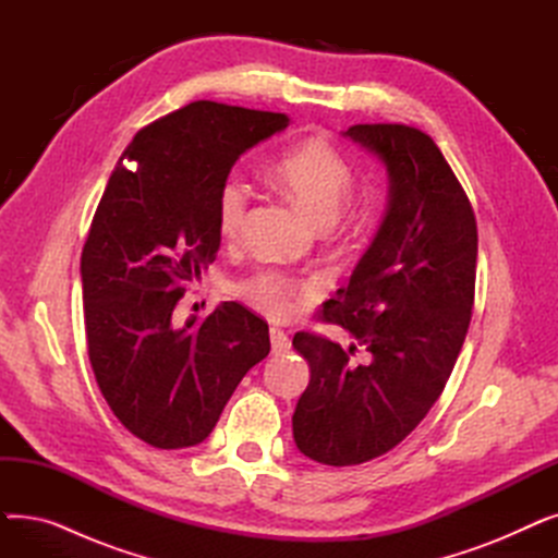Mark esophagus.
I'll return each mask as SVG.
<instances>
[{
	"label": "esophagus",
	"mask_w": 558,
	"mask_h": 558,
	"mask_svg": "<svg viewBox=\"0 0 558 558\" xmlns=\"http://www.w3.org/2000/svg\"><path fill=\"white\" fill-rule=\"evenodd\" d=\"M269 337H271V348H274V353H287L289 345H291V341H289V337H287L280 328H271V330H269Z\"/></svg>",
	"instance_id": "1"
}]
</instances>
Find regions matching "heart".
<instances>
[{"mask_svg":"<svg viewBox=\"0 0 558 558\" xmlns=\"http://www.w3.org/2000/svg\"><path fill=\"white\" fill-rule=\"evenodd\" d=\"M280 187L332 234L341 228V210L353 194L355 173L350 162L324 137H307L284 149L269 167ZM251 205V185L240 173H228L217 190L215 217L223 240H234L244 228ZM240 294L269 316L294 310L299 282L280 269H262L238 284Z\"/></svg>","mask_w":558,"mask_h":558,"instance_id":"heart-1","label":"heart"}]
</instances>
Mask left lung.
I'll return each mask as SVG.
<instances>
[{"instance_id": "left-lung-1", "label": "left lung", "mask_w": 558, "mask_h": 558, "mask_svg": "<svg viewBox=\"0 0 558 558\" xmlns=\"http://www.w3.org/2000/svg\"><path fill=\"white\" fill-rule=\"evenodd\" d=\"M391 175L387 217L345 289L316 320L353 335L350 348L296 332L310 385L294 412L299 450L357 465L393 450L444 393L471 326L477 221L434 140L407 124L345 131ZM362 349L367 360L352 355Z\"/></svg>"}]
</instances>
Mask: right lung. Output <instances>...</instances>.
Wrapping results in <instances>:
<instances>
[{"label":"right lung","mask_w":558,"mask_h":558,"mask_svg":"<svg viewBox=\"0 0 558 558\" xmlns=\"http://www.w3.org/2000/svg\"><path fill=\"white\" fill-rule=\"evenodd\" d=\"M289 126L282 112L192 101L135 133L81 253L87 357L120 423L160 450L208 438L269 326L226 301L196 324L173 310L215 262V201L238 158Z\"/></svg>","instance_id":"add662e5"}]
</instances>
